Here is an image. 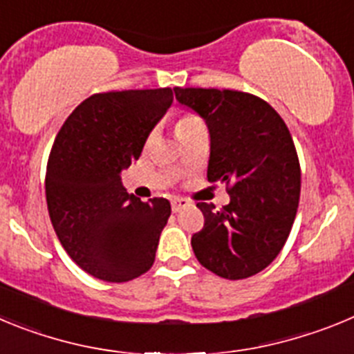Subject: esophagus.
<instances>
[{
	"label": "esophagus",
	"mask_w": 354,
	"mask_h": 354,
	"mask_svg": "<svg viewBox=\"0 0 354 354\" xmlns=\"http://www.w3.org/2000/svg\"><path fill=\"white\" fill-rule=\"evenodd\" d=\"M187 205H189V202H187L186 198H174V200H171V211H174V212L183 211V209L187 207Z\"/></svg>",
	"instance_id": "obj_1"
}]
</instances>
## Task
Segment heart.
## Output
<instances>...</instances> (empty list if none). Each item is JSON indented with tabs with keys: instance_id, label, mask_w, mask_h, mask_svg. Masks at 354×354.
<instances>
[{
	"instance_id": "obj_1",
	"label": "heart",
	"mask_w": 354,
	"mask_h": 354,
	"mask_svg": "<svg viewBox=\"0 0 354 354\" xmlns=\"http://www.w3.org/2000/svg\"><path fill=\"white\" fill-rule=\"evenodd\" d=\"M198 129H205L204 120L196 113H193V111H184V113L179 115L177 122H175V133H177L179 138L184 136V134H189Z\"/></svg>"
}]
</instances>
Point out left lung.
I'll return each instance as SVG.
<instances>
[{"mask_svg": "<svg viewBox=\"0 0 354 354\" xmlns=\"http://www.w3.org/2000/svg\"><path fill=\"white\" fill-rule=\"evenodd\" d=\"M211 134L207 179L227 184L221 209L198 202L204 228L192 246L204 268L227 280L261 273L282 252L298 211L301 170L286 122L253 93L175 86Z\"/></svg>", "mask_w": 354, "mask_h": 354, "instance_id": "obj_1", "label": "left lung"}]
</instances>
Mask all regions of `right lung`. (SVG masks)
Returning a JSON list of instances; mask_svg holds the SVG:
<instances>
[{"instance_id":"right-lung-1","label":"right lung","mask_w":354,"mask_h":354,"mask_svg":"<svg viewBox=\"0 0 354 354\" xmlns=\"http://www.w3.org/2000/svg\"><path fill=\"white\" fill-rule=\"evenodd\" d=\"M171 101V88L93 93L56 134L46 170L49 218L68 257L99 280L129 282L154 264L170 202L129 195L120 171L140 158Z\"/></svg>"}]
</instances>
